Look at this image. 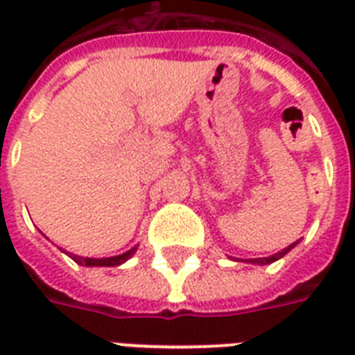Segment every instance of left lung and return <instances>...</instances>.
I'll return each mask as SVG.
<instances>
[{
    "instance_id": "obj_1",
    "label": "left lung",
    "mask_w": 355,
    "mask_h": 355,
    "mask_svg": "<svg viewBox=\"0 0 355 355\" xmlns=\"http://www.w3.org/2000/svg\"><path fill=\"white\" fill-rule=\"evenodd\" d=\"M298 241H295V243H291V245H289V247L287 248H284V250H282V252H278V254H272V256H269V258H256V259H250V261H252V263H258V265H267V263H272V261H276V259L278 258H282V256H286L287 252H289V250H291L293 247H295V245H297Z\"/></svg>"
}]
</instances>
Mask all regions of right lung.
Segmentation results:
<instances>
[{
	"instance_id": "obj_1",
	"label": "right lung",
	"mask_w": 355,
	"mask_h": 355,
	"mask_svg": "<svg viewBox=\"0 0 355 355\" xmlns=\"http://www.w3.org/2000/svg\"><path fill=\"white\" fill-rule=\"evenodd\" d=\"M136 252V247L130 248L128 252L125 254H119V256H112V258H103V259H94V258H80V256H75V254H69L66 252L69 256V258L73 259V261H77L79 265H86V267H114V265H121L123 261H127L132 254Z\"/></svg>"
}]
</instances>
